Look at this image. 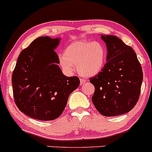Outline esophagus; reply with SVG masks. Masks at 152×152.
I'll return each mask as SVG.
<instances>
[{"mask_svg":"<svg viewBox=\"0 0 152 152\" xmlns=\"http://www.w3.org/2000/svg\"><path fill=\"white\" fill-rule=\"evenodd\" d=\"M80 85H83L85 83V80L83 79V78H80Z\"/></svg>","mask_w":152,"mask_h":152,"instance_id":"34e87169","label":"esophagus"}]
</instances>
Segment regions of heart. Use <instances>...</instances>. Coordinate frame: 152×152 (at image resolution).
Returning a JSON list of instances; mask_svg holds the SVG:
<instances>
[{
  "label": "heart",
  "instance_id": "b5f03b06",
  "mask_svg": "<svg viewBox=\"0 0 152 152\" xmlns=\"http://www.w3.org/2000/svg\"><path fill=\"white\" fill-rule=\"evenodd\" d=\"M106 55V49L100 42L78 41L66 47L64 54L59 56V64L67 73L77 67L81 75L92 77L102 70Z\"/></svg>",
  "mask_w": 152,
  "mask_h": 152
}]
</instances>
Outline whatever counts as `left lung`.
<instances>
[{"instance_id": "8db88e82", "label": "left lung", "mask_w": 152, "mask_h": 152, "mask_svg": "<svg viewBox=\"0 0 152 152\" xmlns=\"http://www.w3.org/2000/svg\"><path fill=\"white\" fill-rule=\"evenodd\" d=\"M106 44V64L91 77L95 87L92 101L105 116L126 113L139 100L143 72L134 49L113 35H102Z\"/></svg>"}]
</instances>
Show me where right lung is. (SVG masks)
<instances>
[{
  "label": "right lung",
  "mask_w": 152,
  "mask_h": 152,
  "mask_svg": "<svg viewBox=\"0 0 152 152\" xmlns=\"http://www.w3.org/2000/svg\"><path fill=\"white\" fill-rule=\"evenodd\" d=\"M60 39L41 37L18 57L12 75L13 97L18 109L32 118L52 121L65 108L69 95L80 85L76 76L64 75L54 49Z\"/></svg>",
  "instance_id": "right-lung-1"
}]
</instances>
